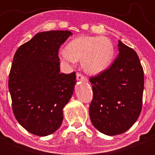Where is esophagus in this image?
<instances>
[{
	"instance_id": "esophagus-1",
	"label": "esophagus",
	"mask_w": 155,
	"mask_h": 155,
	"mask_svg": "<svg viewBox=\"0 0 155 155\" xmlns=\"http://www.w3.org/2000/svg\"><path fill=\"white\" fill-rule=\"evenodd\" d=\"M76 79H77L78 80L87 81V78L80 73H77V74H76Z\"/></svg>"
}]
</instances>
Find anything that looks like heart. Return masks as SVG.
Returning <instances> with one entry per match:
<instances>
[{
	"mask_svg": "<svg viewBox=\"0 0 155 155\" xmlns=\"http://www.w3.org/2000/svg\"><path fill=\"white\" fill-rule=\"evenodd\" d=\"M114 54L110 40L105 37L82 36L72 40L61 51L65 61L74 63L82 60V68L91 74H99L108 68Z\"/></svg>",
	"mask_w": 155,
	"mask_h": 155,
	"instance_id": "obj_1",
	"label": "heart"
}]
</instances>
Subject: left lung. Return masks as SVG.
<instances>
[{
  "label": "left lung",
  "instance_id": "left-lung-1",
  "mask_svg": "<svg viewBox=\"0 0 155 155\" xmlns=\"http://www.w3.org/2000/svg\"><path fill=\"white\" fill-rule=\"evenodd\" d=\"M119 54L109 68L90 78L93 99L91 121L103 134L115 136L129 130L143 107L144 71L137 52L118 41Z\"/></svg>",
  "mask_w": 155,
  "mask_h": 155
}]
</instances>
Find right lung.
I'll list each match as a JSON object with an SVG mask.
<instances>
[{"label": "right lung", "instance_id": "1", "mask_svg": "<svg viewBox=\"0 0 155 155\" xmlns=\"http://www.w3.org/2000/svg\"><path fill=\"white\" fill-rule=\"evenodd\" d=\"M72 35L68 31L36 34L15 51L9 75L14 115L26 130L45 137L63 121V108L71 98L76 73H60L58 50Z\"/></svg>", "mask_w": 155, "mask_h": 155}]
</instances>
